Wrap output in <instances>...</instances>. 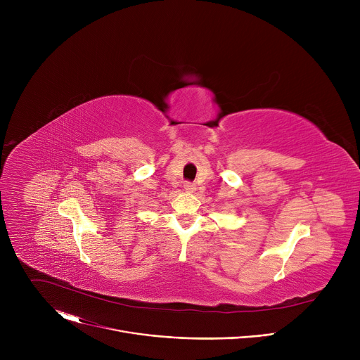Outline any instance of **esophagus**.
Returning <instances> with one entry per match:
<instances>
[{"label":"esophagus","instance_id":"esophagus-1","mask_svg":"<svg viewBox=\"0 0 360 360\" xmlns=\"http://www.w3.org/2000/svg\"><path fill=\"white\" fill-rule=\"evenodd\" d=\"M184 188H185V191H188V192H192V191H195V184L193 182H189V181H186L185 184H184Z\"/></svg>","mask_w":360,"mask_h":360}]
</instances>
